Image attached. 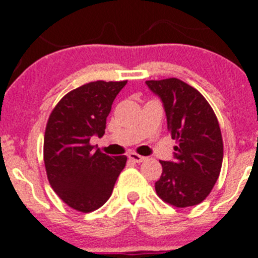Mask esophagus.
Segmentation results:
<instances>
[{
	"label": "esophagus",
	"instance_id": "34e87169",
	"mask_svg": "<svg viewBox=\"0 0 258 258\" xmlns=\"http://www.w3.org/2000/svg\"><path fill=\"white\" fill-rule=\"evenodd\" d=\"M127 157H129L132 161H134V163H142V161L146 159L145 156H141V155L134 154V152H132V154L127 155Z\"/></svg>",
	"mask_w": 258,
	"mask_h": 258
}]
</instances>
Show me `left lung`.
Wrapping results in <instances>:
<instances>
[{
  "mask_svg": "<svg viewBox=\"0 0 258 258\" xmlns=\"http://www.w3.org/2000/svg\"><path fill=\"white\" fill-rule=\"evenodd\" d=\"M146 85L160 98L174 147L173 160L160 161L157 195L177 208L197 206L217 182L223 159L218 120L197 89L178 79L150 80Z\"/></svg>",
  "mask_w": 258,
  "mask_h": 258,
  "instance_id": "8db88e82",
  "label": "left lung"
}]
</instances>
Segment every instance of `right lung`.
Returning <instances> with one entry per match:
<instances>
[{
  "label": "right lung",
  "mask_w": 258,
  "mask_h": 258,
  "mask_svg": "<svg viewBox=\"0 0 258 258\" xmlns=\"http://www.w3.org/2000/svg\"><path fill=\"white\" fill-rule=\"evenodd\" d=\"M126 81H94L61 98L47 120L44 161L47 179L63 202L89 213L101 208L112 194L126 156L94 150L93 136L103 137L116 95Z\"/></svg>",
  "instance_id": "1"
}]
</instances>
